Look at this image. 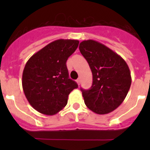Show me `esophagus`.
<instances>
[{"mask_svg":"<svg viewBox=\"0 0 150 150\" xmlns=\"http://www.w3.org/2000/svg\"><path fill=\"white\" fill-rule=\"evenodd\" d=\"M76 82L78 85H80V83H81V78H78V79H77V81H76Z\"/></svg>","mask_w":150,"mask_h":150,"instance_id":"esophagus-1","label":"esophagus"}]
</instances>
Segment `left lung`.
<instances>
[{"instance_id": "1", "label": "left lung", "mask_w": 150, "mask_h": 150, "mask_svg": "<svg viewBox=\"0 0 150 150\" xmlns=\"http://www.w3.org/2000/svg\"><path fill=\"white\" fill-rule=\"evenodd\" d=\"M79 49L93 75L91 88H81L85 104L96 114H108L126 97L131 84L129 67L120 55L96 40H83Z\"/></svg>"}]
</instances>
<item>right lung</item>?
<instances>
[{
    "label": "right lung",
    "mask_w": 150,
    "mask_h": 150,
    "mask_svg": "<svg viewBox=\"0 0 150 150\" xmlns=\"http://www.w3.org/2000/svg\"><path fill=\"white\" fill-rule=\"evenodd\" d=\"M79 41L59 39L33 54L22 73V88L30 105L46 115H54L67 104L78 84L69 78L66 62Z\"/></svg>",
    "instance_id": "1"
}]
</instances>
